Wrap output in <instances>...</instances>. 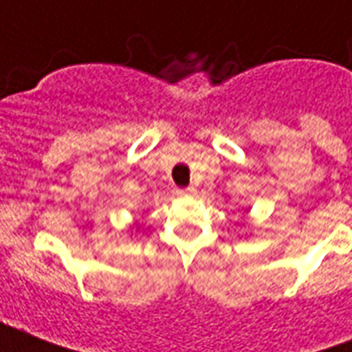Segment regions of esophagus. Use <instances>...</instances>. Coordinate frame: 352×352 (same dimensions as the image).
Returning <instances> with one entry per match:
<instances>
[{"mask_svg": "<svg viewBox=\"0 0 352 352\" xmlns=\"http://www.w3.org/2000/svg\"><path fill=\"white\" fill-rule=\"evenodd\" d=\"M179 194H181V196H194V194H196V188H194V186H188V188H181V190H179Z\"/></svg>", "mask_w": 352, "mask_h": 352, "instance_id": "34e87169", "label": "esophagus"}]
</instances>
